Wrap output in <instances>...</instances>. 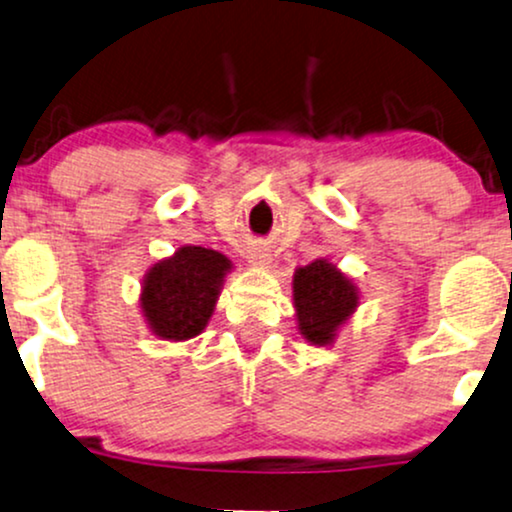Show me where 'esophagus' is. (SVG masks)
Masks as SVG:
<instances>
[{
	"label": "esophagus",
	"instance_id": "obj_1",
	"mask_svg": "<svg viewBox=\"0 0 512 512\" xmlns=\"http://www.w3.org/2000/svg\"><path fill=\"white\" fill-rule=\"evenodd\" d=\"M248 262L252 264V267H267V264L271 262V255L262 248H252V250H248Z\"/></svg>",
	"mask_w": 512,
	"mask_h": 512
}]
</instances>
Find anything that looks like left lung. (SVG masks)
Segmentation results:
<instances>
[{
  "instance_id": "1",
  "label": "left lung",
  "mask_w": 512,
  "mask_h": 512,
  "mask_svg": "<svg viewBox=\"0 0 512 512\" xmlns=\"http://www.w3.org/2000/svg\"><path fill=\"white\" fill-rule=\"evenodd\" d=\"M293 302L302 338L326 347L357 309L359 290L335 264L316 260L295 269Z\"/></svg>"
}]
</instances>
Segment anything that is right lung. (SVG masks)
I'll return each mask as SVG.
<instances>
[{"instance_id":"obj_1","label":"right lung","mask_w":512,"mask_h":512,"mask_svg":"<svg viewBox=\"0 0 512 512\" xmlns=\"http://www.w3.org/2000/svg\"><path fill=\"white\" fill-rule=\"evenodd\" d=\"M231 262L222 252L184 245L155 262L141 286V314L163 340H189L208 326Z\"/></svg>"}]
</instances>
